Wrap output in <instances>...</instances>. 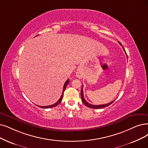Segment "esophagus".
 Returning <instances> with one entry per match:
<instances>
[{
	"label": "esophagus",
	"instance_id": "esophagus-1",
	"mask_svg": "<svg viewBox=\"0 0 148 148\" xmlns=\"http://www.w3.org/2000/svg\"><path fill=\"white\" fill-rule=\"evenodd\" d=\"M76 76H77L78 78H80L81 77V74L79 72H76Z\"/></svg>",
	"mask_w": 148,
	"mask_h": 148
}]
</instances>
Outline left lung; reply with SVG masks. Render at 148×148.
<instances>
[{
	"instance_id": "8db88e82",
	"label": "left lung",
	"mask_w": 148,
	"mask_h": 148,
	"mask_svg": "<svg viewBox=\"0 0 148 148\" xmlns=\"http://www.w3.org/2000/svg\"><path fill=\"white\" fill-rule=\"evenodd\" d=\"M119 44H120L121 46H123L122 44H121L120 42H119ZM123 49L124 51H125L126 54V52L125 49H124L123 47ZM126 55H127V54H126ZM82 87H83V86H82L81 91V97L82 101V103H83L86 106H87V107H88V108H92V109H101V108H105V107H107V106H109L112 103H113L114 101H115V100H114V101H112L111 103H108V104H101V105H92V104H89L88 103H87V102L86 101V99H84V95H83V90H82Z\"/></svg>"
}]
</instances>
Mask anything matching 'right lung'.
<instances>
[{
  "label": "right lung",
  "instance_id": "add662e5",
  "mask_svg": "<svg viewBox=\"0 0 148 148\" xmlns=\"http://www.w3.org/2000/svg\"><path fill=\"white\" fill-rule=\"evenodd\" d=\"M69 83V79H68L66 81V82L64 83L62 95H61V97H60V99H59L58 101L56 103H55V104H52V105H50V106H38L39 107V108H43V109H49V108L55 107V106H58L59 104H60V103L61 102V101H62V97H63V95H64V92L65 91V90H66V87H67V86L68 85Z\"/></svg>",
  "mask_w": 148,
  "mask_h": 148
}]
</instances>
